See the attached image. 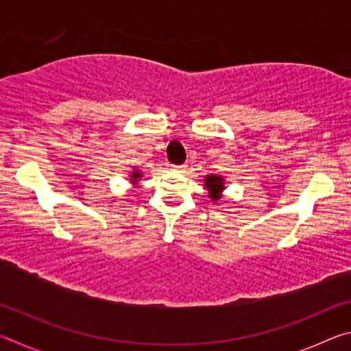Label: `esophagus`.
<instances>
[{
    "label": "esophagus",
    "instance_id": "1",
    "mask_svg": "<svg viewBox=\"0 0 351 351\" xmlns=\"http://www.w3.org/2000/svg\"><path fill=\"white\" fill-rule=\"evenodd\" d=\"M187 165H171V170L178 171V173H182V171H186Z\"/></svg>",
    "mask_w": 351,
    "mask_h": 351
}]
</instances>
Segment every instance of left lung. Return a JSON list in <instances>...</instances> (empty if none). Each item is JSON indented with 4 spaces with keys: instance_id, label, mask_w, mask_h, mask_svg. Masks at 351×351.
<instances>
[{
    "instance_id": "left-lung-1",
    "label": "left lung",
    "mask_w": 351,
    "mask_h": 351,
    "mask_svg": "<svg viewBox=\"0 0 351 351\" xmlns=\"http://www.w3.org/2000/svg\"><path fill=\"white\" fill-rule=\"evenodd\" d=\"M206 187L209 189V197L212 199H218L219 193H221V190H223V178L215 176V175H209L206 178Z\"/></svg>"
}]
</instances>
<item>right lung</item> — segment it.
Returning <instances> with one entry per match:
<instances>
[{"label": "right lung", "instance_id": "right-lung-1", "mask_svg": "<svg viewBox=\"0 0 351 351\" xmlns=\"http://www.w3.org/2000/svg\"><path fill=\"white\" fill-rule=\"evenodd\" d=\"M138 178H141V173H139V171H133V175H132V181H133V182H138Z\"/></svg>", "mask_w": 351, "mask_h": 351}]
</instances>
